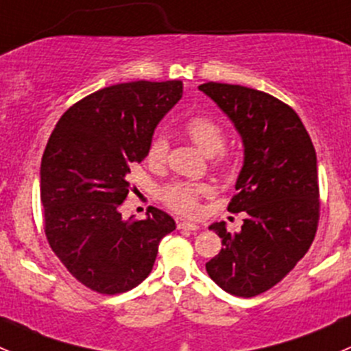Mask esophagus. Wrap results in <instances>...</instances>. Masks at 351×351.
Listing matches in <instances>:
<instances>
[{
    "instance_id": "1",
    "label": "esophagus",
    "mask_w": 351,
    "mask_h": 351,
    "mask_svg": "<svg viewBox=\"0 0 351 351\" xmlns=\"http://www.w3.org/2000/svg\"><path fill=\"white\" fill-rule=\"evenodd\" d=\"M200 228L198 224H193V222H178V229H185V231H197Z\"/></svg>"
}]
</instances>
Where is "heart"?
I'll return each mask as SVG.
<instances>
[{
  "mask_svg": "<svg viewBox=\"0 0 351 351\" xmlns=\"http://www.w3.org/2000/svg\"><path fill=\"white\" fill-rule=\"evenodd\" d=\"M185 132L197 144L200 151L207 156L219 154L224 147L226 134L224 129L215 122L212 117L197 115L189 119L185 123ZM168 156V141L162 136H156L147 147V159L153 165H161ZM221 161V159H219ZM212 189L205 183L176 182L162 190L161 197L169 208L183 215H195L198 212V200L205 195H210Z\"/></svg>",
  "mask_w": 351,
  "mask_h": 351,
  "instance_id": "heart-1",
  "label": "heart"
}]
</instances>
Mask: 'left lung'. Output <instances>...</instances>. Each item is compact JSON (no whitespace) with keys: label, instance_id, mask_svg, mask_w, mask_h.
Masks as SVG:
<instances>
[{"label":"left lung","instance_id":"8db88e82","mask_svg":"<svg viewBox=\"0 0 351 351\" xmlns=\"http://www.w3.org/2000/svg\"><path fill=\"white\" fill-rule=\"evenodd\" d=\"M231 119L244 146L236 195L228 210L243 212L241 231L224 222L208 229L222 250L205 263L222 290L254 297L277 285L307 253L319 222V183L313 141L289 105L253 88L226 83L198 86Z\"/></svg>","mask_w":351,"mask_h":351}]
</instances>
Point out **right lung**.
Segmentation results:
<instances>
[{
  "label": "right lung",
  "instance_id": "right-lung-1",
  "mask_svg": "<svg viewBox=\"0 0 351 351\" xmlns=\"http://www.w3.org/2000/svg\"><path fill=\"white\" fill-rule=\"evenodd\" d=\"M182 81H132L104 88L67 108L40 165L44 229L56 256L95 292L113 295L151 274L159 241L175 231L171 215L151 208L127 219L132 162L147 156L159 120L182 98Z\"/></svg>",
  "mask_w": 351,
  "mask_h": 351
}]
</instances>
